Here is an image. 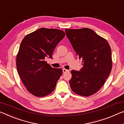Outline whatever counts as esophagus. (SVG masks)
Segmentation results:
<instances>
[{
    "mask_svg": "<svg viewBox=\"0 0 124 124\" xmlns=\"http://www.w3.org/2000/svg\"><path fill=\"white\" fill-rule=\"evenodd\" d=\"M62 70H63V73H66L67 72L69 71V70H66V69H64H64H63Z\"/></svg>",
    "mask_w": 124,
    "mask_h": 124,
    "instance_id": "34e87169",
    "label": "esophagus"
}]
</instances>
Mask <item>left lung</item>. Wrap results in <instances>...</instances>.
Returning a JSON list of instances; mask_svg holds the SVG:
<instances>
[{
  "label": "left lung",
  "instance_id": "8db88e82",
  "mask_svg": "<svg viewBox=\"0 0 124 124\" xmlns=\"http://www.w3.org/2000/svg\"><path fill=\"white\" fill-rule=\"evenodd\" d=\"M83 67L72 70L70 84L72 91L81 96L92 95L105 83L112 68L111 48L108 41L88 28L65 30Z\"/></svg>",
  "mask_w": 124,
  "mask_h": 124
}]
</instances>
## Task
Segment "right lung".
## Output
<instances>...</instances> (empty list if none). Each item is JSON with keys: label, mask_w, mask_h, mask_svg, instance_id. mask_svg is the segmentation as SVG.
I'll return each mask as SVG.
<instances>
[{"label": "right lung", "mask_w": 124, "mask_h": 124, "mask_svg": "<svg viewBox=\"0 0 124 124\" xmlns=\"http://www.w3.org/2000/svg\"><path fill=\"white\" fill-rule=\"evenodd\" d=\"M64 36L61 30L42 27L23 39L16 56V68L23 84L32 95L45 97L56 87L62 70L52 68L45 59L52 58L55 47Z\"/></svg>", "instance_id": "obj_1"}]
</instances>
